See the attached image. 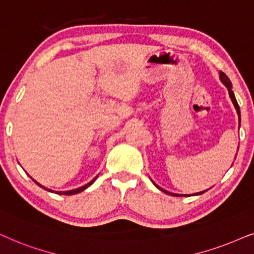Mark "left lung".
<instances>
[{"instance_id": "left-lung-1", "label": "left lung", "mask_w": 254, "mask_h": 254, "mask_svg": "<svg viewBox=\"0 0 254 254\" xmlns=\"http://www.w3.org/2000/svg\"><path fill=\"white\" fill-rule=\"evenodd\" d=\"M219 77H221V81H222V82L225 84L226 88H228L229 94H230V97H231L232 103L235 104V108H236V110H237V114H238V116H239V123H241V110H239V106H238V103H237V100H236V97H235V94H233V92H232V83H231V81H230L229 77L226 76L225 74L223 73V72H219ZM154 185H155V184H154ZM155 187L160 189L161 191L166 192V194H168V195H173V196H185V195L173 194V192H170V191H167V190H164V189L160 188V187H159V186H157V185H155ZM207 190H208V189H207ZM207 190L200 191V192H197V194H195V195H201V194H203V192H204V191H207ZM186 196H189V195H186Z\"/></svg>"}]
</instances>
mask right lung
<instances>
[{
	"label": "right lung",
	"instance_id": "obj_1",
	"mask_svg": "<svg viewBox=\"0 0 254 254\" xmlns=\"http://www.w3.org/2000/svg\"><path fill=\"white\" fill-rule=\"evenodd\" d=\"M96 178H97V177H96ZM96 178H95V179H93V180L90 181V182H88L87 185H84V186H82V187H80V188H77V189H73V190H68V191H56V192H57V194H59V195H74V194H77V192L82 191V190H84V189H86V188L89 187V186L92 185L93 182L96 180ZM35 182H36L37 185L39 186V187H42V188H44V189H46V190H49V191H52V192H53V190H51V189H47V188H45V187H44V186H42L40 184H38V182H37V181H35Z\"/></svg>",
	"mask_w": 254,
	"mask_h": 254
}]
</instances>
